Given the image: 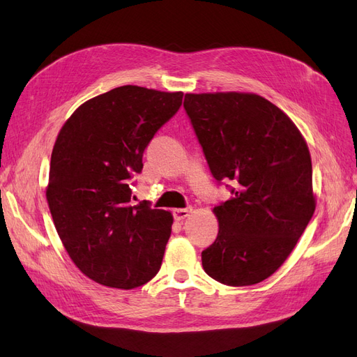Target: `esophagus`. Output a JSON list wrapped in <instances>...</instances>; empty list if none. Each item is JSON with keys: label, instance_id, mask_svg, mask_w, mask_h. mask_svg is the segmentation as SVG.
<instances>
[{"label": "esophagus", "instance_id": "34e87169", "mask_svg": "<svg viewBox=\"0 0 357 357\" xmlns=\"http://www.w3.org/2000/svg\"><path fill=\"white\" fill-rule=\"evenodd\" d=\"M193 211L192 206H186V208H180V210H174V218L177 221H183L186 217H189V214Z\"/></svg>", "mask_w": 357, "mask_h": 357}]
</instances>
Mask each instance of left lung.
Instances as JSON below:
<instances>
[{"mask_svg":"<svg viewBox=\"0 0 357 357\" xmlns=\"http://www.w3.org/2000/svg\"><path fill=\"white\" fill-rule=\"evenodd\" d=\"M183 106L213 177L233 184L231 198L214 208L218 235L202 267L229 287L258 284L284 264L313 217L309 147L261 96L186 94Z\"/></svg>","mask_w":357,"mask_h":357,"instance_id":"8db88e82","label":"left lung"}]
</instances>
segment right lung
<instances>
[{
  "mask_svg": "<svg viewBox=\"0 0 357 357\" xmlns=\"http://www.w3.org/2000/svg\"><path fill=\"white\" fill-rule=\"evenodd\" d=\"M183 93L122 85L81 105L53 147L47 201L72 261L97 284L131 289L161 268L173 215L131 205L143 152Z\"/></svg>",
  "mask_w": 357,
  "mask_h": 357,
  "instance_id": "obj_1",
  "label": "right lung"
}]
</instances>
